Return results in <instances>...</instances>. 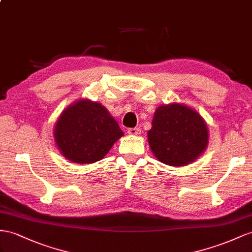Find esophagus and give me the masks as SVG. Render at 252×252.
<instances>
[{"instance_id":"1","label":"esophagus","mask_w":252,"mask_h":252,"mask_svg":"<svg viewBox=\"0 0 252 252\" xmlns=\"http://www.w3.org/2000/svg\"><path fill=\"white\" fill-rule=\"evenodd\" d=\"M127 134L128 135H135V136H137V135L140 134V128L139 127L127 128Z\"/></svg>"}]
</instances>
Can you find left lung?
Segmentation results:
<instances>
[{
  "instance_id": "obj_1",
  "label": "left lung",
  "mask_w": 252,
  "mask_h": 252,
  "mask_svg": "<svg viewBox=\"0 0 252 252\" xmlns=\"http://www.w3.org/2000/svg\"><path fill=\"white\" fill-rule=\"evenodd\" d=\"M148 141L158 160L182 167L201 157L209 145V128L195 109L172 102L159 105L154 113Z\"/></svg>"
}]
</instances>
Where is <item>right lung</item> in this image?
Returning <instances> with one entry per match:
<instances>
[{
	"label": "right lung",
	"mask_w": 252,
	"mask_h": 252,
	"mask_svg": "<svg viewBox=\"0 0 252 252\" xmlns=\"http://www.w3.org/2000/svg\"><path fill=\"white\" fill-rule=\"evenodd\" d=\"M122 136L124 132L107 108L89 99L76 100L64 108L53 130L60 152L76 164L98 162Z\"/></svg>",
	"instance_id": "obj_1"
}]
</instances>
